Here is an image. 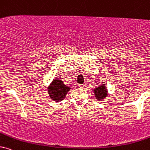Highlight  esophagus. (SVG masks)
<instances>
[{
  "mask_svg": "<svg viewBox=\"0 0 150 150\" xmlns=\"http://www.w3.org/2000/svg\"><path fill=\"white\" fill-rule=\"evenodd\" d=\"M78 87H81V88H83V87H84V85H83V84H79V85H78Z\"/></svg>",
  "mask_w": 150,
  "mask_h": 150,
  "instance_id": "obj_1",
  "label": "esophagus"
}]
</instances>
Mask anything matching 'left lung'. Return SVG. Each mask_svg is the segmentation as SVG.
Returning <instances> with one entry per match:
<instances>
[{
	"label": "left lung",
	"instance_id": "left-lung-1",
	"mask_svg": "<svg viewBox=\"0 0 150 150\" xmlns=\"http://www.w3.org/2000/svg\"><path fill=\"white\" fill-rule=\"evenodd\" d=\"M94 92L96 98L98 100H102L103 98H104L107 96V89L106 87L105 86H100L97 87L94 89Z\"/></svg>",
	"mask_w": 150,
	"mask_h": 150
}]
</instances>
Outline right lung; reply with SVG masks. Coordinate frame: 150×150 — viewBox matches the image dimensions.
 <instances>
[{
  "mask_svg": "<svg viewBox=\"0 0 150 150\" xmlns=\"http://www.w3.org/2000/svg\"><path fill=\"white\" fill-rule=\"evenodd\" d=\"M69 89L70 87L64 85L63 81L61 80L55 79L50 86L48 92L52 99L56 102H59L65 98L66 94L69 92Z\"/></svg>",
  "mask_w": 150,
  "mask_h": 150,
  "instance_id": "add662e5",
  "label": "right lung"
}]
</instances>
